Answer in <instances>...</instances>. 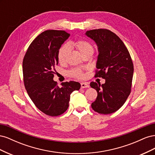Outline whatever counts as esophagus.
Masks as SVG:
<instances>
[{
  "label": "esophagus",
  "mask_w": 155,
  "mask_h": 155,
  "mask_svg": "<svg viewBox=\"0 0 155 155\" xmlns=\"http://www.w3.org/2000/svg\"><path fill=\"white\" fill-rule=\"evenodd\" d=\"M81 88H88L89 85L87 83H81Z\"/></svg>",
  "instance_id": "34e87169"
}]
</instances>
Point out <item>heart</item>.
<instances>
[{
	"instance_id": "1",
	"label": "heart",
	"mask_w": 155,
	"mask_h": 155,
	"mask_svg": "<svg viewBox=\"0 0 155 155\" xmlns=\"http://www.w3.org/2000/svg\"><path fill=\"white\" fill-rule=\"evenodd\" d=\"M74 47L76 48L81 54L84 56L87 54H93L94 47L93 45L87 41L78 40L74 41L71 43ZM70 53V48L67 45H63L58 51V61L60 63H64L67 59L68 55ZM70 76L74 78H80L83 77V72L80 69H73L69 72Z\"/></svg>"
}]
</instances>
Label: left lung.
<instances>
[{"instance_id": "left-lung-1", "label": "left lung", "mask_w": 155, "mask_h": 155, "mask_svg": "<svg viewBox=\"0 0 155 155\" xmlns=\"http://www.w3.org/2000/svg\"><path fill=\"white\" fill-rule=\"evenodd\" d=\"M85 35L95 42L98 56L95 77H101L105 83L91 82L97 96L91 107L103 114H109L122 107L130 93L134 72L130 54L123 41L107 29L87 31Z\"/></svg>"}]
</instances>
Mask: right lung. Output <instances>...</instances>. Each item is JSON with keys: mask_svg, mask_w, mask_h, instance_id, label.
<instances>
[{"mask_svg": "<svg viewBox=\"0 0 155 155\" xmlns=\"http://www.w3.org/2000/svg\"><path fill=\"white\" fill-rule=\"evenodd\" d=\"M63 30H46L32 41L23 59L22 72L26 90L35 105L46 115L57 116L67 110L70 94L80 83L54 81L58 51L70 37Z\"/></svg>", "mask_w": 155, "mask_h": 155, "instance_id": "1", "label": "right lung"}]
</instances>
